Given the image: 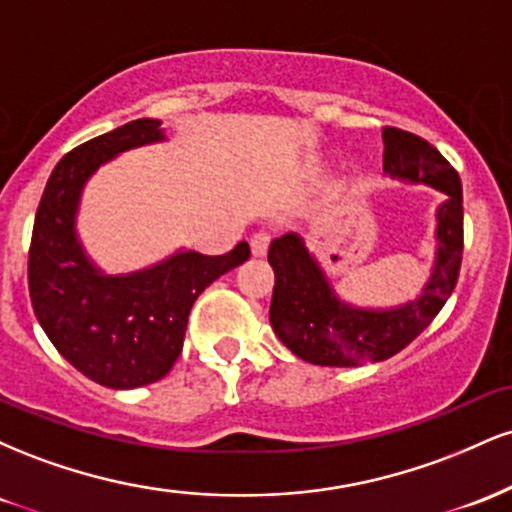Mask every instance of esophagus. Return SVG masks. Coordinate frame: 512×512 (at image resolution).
Returning a JSON list of instances; mask_svg holds the SVG:
<instances>
[{
  "label": "esophagus",
  "instance_id": "1",
  "mask_svg": "<svg viewBox=\"0 0 512 512\" xmlns=\"http://www.w3.org/2000/svg\"><path fill=\"white\" fill-rule=\"evenodd\" d=\"M269 243H272V233H269V231H257L255 236L250 238V250H252V255H255V257L267 255Z\"/></svg>",
  "mask_w": 512,
  "mask_h": 512
}]
</instances>
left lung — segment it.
<instances>
[{"label": "left lung", "mask_w": 512, "mask_h": 512, "mask_svg": "<svg viewBox=\"0 0 512 512\" xmlns=\"http://www.w3.org/2000/svg\"><path fill=\"white\" fill-rule=\"evenodd\" d=\"M383 168L392 178L426 182L445 192L438 209V250L433 274L416 301L390 310H368L339 301L301 236L286 233L269 245L274 293L269 322L276 337L315 366H358L385 361L414 342L440 313L462 264V182L436 146L397 127H383Z\"/></svg>", "instance_id": "left-lung-1"}]
</instances>
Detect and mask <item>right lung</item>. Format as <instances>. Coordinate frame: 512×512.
Returning <instances> with one entry per match:
<instances>
[{
    "instance_id": "obj_1",
    "label": "right lung",
    "mask_w": 512,
    "mask_h": 512,
    "mask_svg": "<svg viewBox=\"0 0 512 512\" xmlns=\"http://www.w3.org/2000/svg\"><path fill=\"white\" fill-rule=\"evenodd\" d=\"M161 139V122L144 117L76 146L52 170L35 211L28 250L33 313L79 373L113 390L161 380L178 361L199 293L250 257L243 240L226 255L182 250L125 276L93 267L74 228L86 180L120 151Z\"/></svg>"
}]
</instances>
